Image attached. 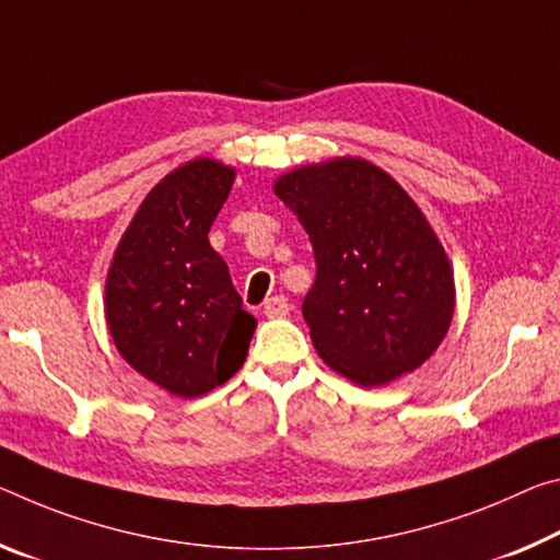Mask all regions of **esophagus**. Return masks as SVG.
<instances>
[{
	"mask_svg": "<svg viewBox=\"0 0 560 560\" xmlns=\"http://www.w3.org/2000/svg\"><path fill=\"white\" fill-rule=\"evenodd\" d=\"M264 314L269 318H281L291 314V304L287 296H271L264 301Z\"/></svg>",
	"mask_w": 560,
	"mask_h": 560,
	"instance_id": "esophagus-1",
	"label": "esophagus"
}]
</instances>
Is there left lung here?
<instances>
[{
    "label": "left lung",
    "instance_id": "obj_1",
    "mask_svg": "<svg viewBox=\"0 0 560 560\" xmlns=\"http://www.w3.org/2000/svg\"><path fill=\"white\" fill-rule=\"evenodd\" d=\"M273 191L314 246L301 312L318 357L359 386L419 369L448 331L454 273L413 199L361 159L301 166Z\"/></svg>",
    "mask_w": 560,
    "mask_h": 560
}]
</instances>
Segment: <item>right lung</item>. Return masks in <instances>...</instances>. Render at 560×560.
I'll return each mask as SVG.
<instances>
[{"instance_id": "add662e5", "label": "right lung", "mask_w": 560, "mask_h": 560, "mask_svg": "<svg viewBox=\"0 0 560 560\" xmlns=\"http://www.w3.org/2000/svg\"><path fill=\"white\" fill-rule=\"evenodd\" d=\"M234 168L197 159L141 201L106 277V322L141 376L194 398L232 378L246 359L254 316L242 308L209 229Z\"/></svg>"}]
</instances>
